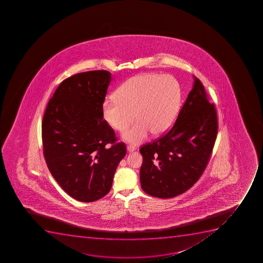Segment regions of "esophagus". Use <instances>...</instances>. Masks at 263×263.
Here are the masks:
<instances>
[{
    "instance_id": "1",
    "label": "esophagus",
    "mask_w": 263,
    "mask_h": 263,
    "mask_svg": "<svg viewBox=\"0 0 263 263\" xmlns=\"http://www.w3.org/2000/svg\"><path fill=\"white\" fill-rule=\"evenodd\" d=\"M127 150L128 153H133V152L136 151V147L133 146H128L127 147Z\"/></svg>"
}]
</instances>
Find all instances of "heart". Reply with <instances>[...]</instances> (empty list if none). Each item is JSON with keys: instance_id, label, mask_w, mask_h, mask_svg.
<instances>
[{"instance_id": "b5f03b06", "label": "heart", "mask_w": 263, "mask_h": 263, "mask_svg": "<svg viewBox=\"0 0 263 263\" xmlns=\"http://www.w3.org/2000/svg\"><path fill=\"white\" fill-rule=\"evenodd\" d=\"M182 91L179 83L169 74L148 73L124 81L102 104V115L108 124L124 132L138 119L122 138L138 145L154 132L163 135L174 125L181 108ZM136 115H135L134 113Z\"/></svg>"}]
</instances>
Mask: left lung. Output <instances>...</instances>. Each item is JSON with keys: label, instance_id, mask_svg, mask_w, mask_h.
I'll list each match as a JSON object with an SVG mask.
<instances>
[{"label": "left lung", "instance_id": "1", "mask_svg": "<svg viewBox=\"0 0 263 263\" xmlns=\"http://www.w3.org/2000/svg\"><path fill=\"white\" fill-rule=\"evenodd\" d=\"M193 77L192 90L172 129L140 149L141 187L154 197H175L192 187L205 169L215 143V106L208 101L201 82Z\"/></svg>", "mask_w": 263, "mask_h": 263}]
</instances>
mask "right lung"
<instances>
[{"label": "right lung", "mask_w": 263, "mask_h": 263, "mask_svg": "<svg viewBox=\"0 0 263 263\" xmlns=\"http://www.w3.org/2000/svg\"><path fill=\"white\" fill-rule=\"evenodd\" d=\"M111 73H77L59 85L42 122L44 155L55 181L68 195L91 202L111 189L115 172L126 155L114 130L104 120L102 104ZM112 146H106L107 143Z\"/></svg>", "instance_id": "add662e5"}]
</instances>
